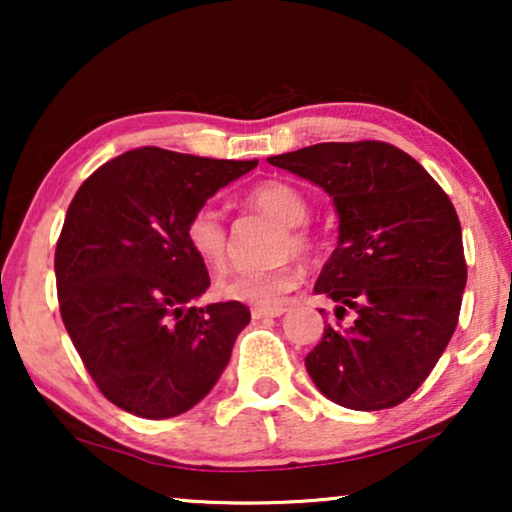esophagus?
<instances>
[{"instance_id": "1", "label": "esophagus", "mask_w": 512, "mask_h": 512, "mask_svg": "<svg viewBox=\"0 0 512 512\" xmlns=\"http://www.w3.org/2000/svg\"><path fill=\"white\" fill-rule=\"evenodd\" d=\"M286 312L284 305H272V307H254L251 310V317L254 319H268V317H282Z\"/></svg>"}]
</instances>
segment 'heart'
<instances>
[{"instance_id": "heart-1", "label": "heart", "mask_w": 512, "mask_h": 512, "mask_svg": "<svg viewBox=\"0 0 512 512\" xmlns=\"http://www.w3.org/2000/svg\"><path fill=\"white\" fill-rule=\"evenodd\" d=\"M247 205L258 212L282 221L286 233L279 235L277 256L282 261L270 265V268L242 270L228 275L216 282V293L226 300H240L249 305H272L286 293L293 291L300 282L303 268L291 251L307 254L314 247V233L305 226L307 214H310V202L298 188L284 181H261L247 193ZM186 244L193 256L205 265V268L219 272L228 263V228L221 212L212 205H200L188 216Z\"/></svg>"}]
</instances>
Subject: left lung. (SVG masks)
<instances>
[{"instance_id": "left-lung-1", "label": "left lung", "mask_w": 512, "mask_h": 512, "mask_svg": "<svg viewBox=\"0 0 512 512\" xmlns=\"http://www.w3.org/2000/svg\"><path fill=\"white\" fill-rule=\"evenodd\" d=\"M270 163L319 184L340 214V242L314 286L338 307L305 356L307 373L345 408H394L422 387L457 328L466 286L457 209L415 158L377 139L305 146Z\"/></svg>"}]
</instances>
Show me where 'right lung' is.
Masks as SVG:
<instances>
[{"mask_svg": "<svg viewBox=\"0 0 512 512\" xmlns=\"http://www.w3.org/2000/svg\"><path fill=\"white\" fill-rule=\"evenodd\" d=\"M256 160L144 146L97 167L76 191L55 247L60 317L102 396L144 419L200 403L228 366L251 312L195 307L207 268L186 221Z\"/></svg>", "mask_w": 512, "mask_h": 512, "instance_id": "right-lung-1", "label": "right lung"}]
</instances>
